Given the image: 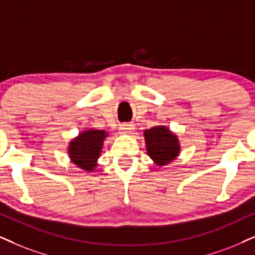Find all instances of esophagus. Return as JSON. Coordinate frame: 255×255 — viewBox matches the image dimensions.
<instances>
[{
    "label": "esophagus",
    "instance_id": "obj_1",
    "mask_svg": "<svg viewBox=\"0 0 255 255\" xmlns=\"http://www.w3.org/2000/svg\"><path fill=\"white\" fill-rule=\"evenodd\" d=\"M133 130H134L133 126H131V125H128V124L122 125L121 127H120V131H121V134H130L131 131H133Z\"/></svg>",
    "mask_w": 255,
    "mask_h": 255
}]
</instances>
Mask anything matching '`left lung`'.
<instances>
[{"label": "left lung", "mask_w": 255, "mask_h": 255, "mask_svg": "<svg viewBox=\"0 0 255 255\" xmlns=\"http://www.w3.org/2000/svg\"><path fill=\"white\" fill-rule=\"evenodd\" d=\"M148 156L156 166L163 167L180 155L181 146L178 135L166 126L159 125L143 131Z\"/></svg>", "instance_id": "obj_1"}]
</instances>
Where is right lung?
Segmentation results:
<instances>
[{
  "label": "right lung",
  "mask_w": 255,
  "mask_h": 255,
  "mask_svg": "<svg viewBox=\"0 0 255 255\" xmlns=\"http://www.w3.org/2000/svg\"><path fill=\"white\" fill-rule=\"evenodd\" d=\"M108 136L107 130L88 128L69 141L68 153L70 162L83 170L94 173L99 166V157L104 149V142Z\"/></svg>",
  "instance_id": "add662e5"
}]
</instances>
